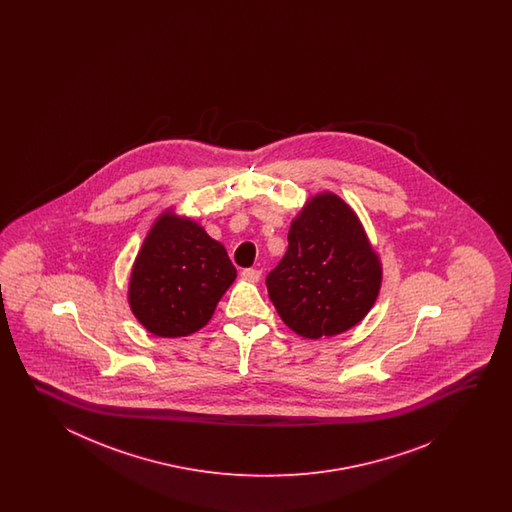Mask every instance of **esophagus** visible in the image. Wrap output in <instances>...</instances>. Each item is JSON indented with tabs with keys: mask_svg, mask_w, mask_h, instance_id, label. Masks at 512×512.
<instances>
[{
	"mask_svg": "<svg viewBox=\"0 0 512 512\" xmlns=\"http://www.w3.org/2000/svg\"><path fill=\"white\" fill-rule=\"evenodd\" d=\"M241 276H243V280H247V282L256 283L260 282L261 271L260 269H245V271L241 272Z\"/></svg>",
	"mask_w": 512,
	"mask_h": 512,
	"instance_id": "1",
	"label": "esophagus"
}]
</instances>
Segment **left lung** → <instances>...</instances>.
<instances>
[{
  "label": "left lung",
  "mask_w": 512,
  "mask_h": 512,
  "mask_svg": "<svg viewBox=\"0 0 512 512\" xmlns=\"http://www.w3.org/2000/svg\"><path fill=\"white\" fill-rule=\"evenodd\" d=\"M287 240L267 276L285 326L313 340L357 326L381 291L382 263L355 210L333 192L309 197Z\"/></svg>",
  "instance_id": "obj_1"
}]
</instances>
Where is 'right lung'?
<instances>
[{
	"label": "right lung",
	"mask_w": 512,
	"mask_h": 512,
	"mask_svg": "<svg viewBox=\"0 0 512 512\" xmlns=\"http://www.w3.org/2000/svg\"><path fill=\"white\" fill-rule=\"evenodd\" d=\"M236 267L194 219L164 210L133 261L128 304L155 337H188L208 324Z\"/></svg>",
	"instance_id": "right-lung-1"
}]
</instances>
